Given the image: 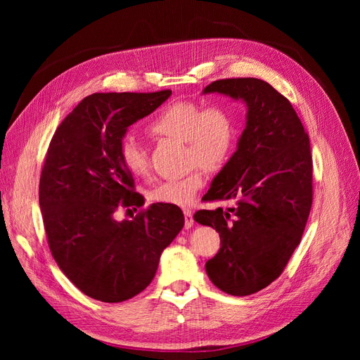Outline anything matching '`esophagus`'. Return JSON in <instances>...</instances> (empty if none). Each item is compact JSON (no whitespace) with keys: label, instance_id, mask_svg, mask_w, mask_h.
Here are the masks:
<instances>
[{"label":"esophagus","instance_id":"esophagus-1","mask_svg":"<svg viewBox=\"0 0 360 360\" xmlns=\"http://www.w3.org/2000/svg\"><path fill=\"white\" fill-rule=\"evenodd\" d=\"M184 213V226L186 228H191L193 225V216H192V210L189 209H184L183 210Z\"/></svg>","mask_w":360,"mask_h":360}]
</instances>
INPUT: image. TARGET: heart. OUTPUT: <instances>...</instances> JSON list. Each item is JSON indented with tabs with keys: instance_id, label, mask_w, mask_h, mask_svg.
<instances>
[{
	"instance_id": "1",
	"label": "heart",
	"mask_w": 360,
	"mask_h": 360,
	"mask_svg": "<svg viewBox=\"0 0 360 360\" xmlns=\"http://www.w3.org/2000/svg\"><path fill=\"white\" fill-rule=\"evenodd\" d=\"M148 132L159 138L183 141L184 158L195 162L189 174L162 181L150 197L160 204L186 207L193 202L204 186L202 168L221 169L230 160L236 146V122L231 111L222 105L204 106L198 102H177L162 110L148 126ZM118 159L135 177L148 174L146 150L135 139L124 138L118 148Z\"/></svg>"
}]
</instances>
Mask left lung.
<instances>
[{
	"label": "left lung",
	"instance_id": "left-lung-1",
	"mask_svg": "<svg viewBox=\"0 0 360 360\" xmlns=\"http://www.w3.org/2000/svg\"><path fill=\"white\" fill-rule=\"evenodd\" d=\"M204 93L248 108L236 153L202 197L234 205L198 210L193 219L221 237V249L205 263L210 281L231 296H249L279 278L302 240L312 205L309 136L290 101L266 81L219 79Z\"/></svg>",
	"mask_w": 360,
	"mask_h": 360
}]
</instances>
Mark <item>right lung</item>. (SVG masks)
<instances>
[{"mask_svg":"<svg viewBox=\"0 0 360 360\" xmlns=\"http://www.w3.org/2000/svg\"><path fill=\"white\" fill-rule=\"evenodd\" d=\"M169 96L171 90L86 96L51 139L39 184L48 245L63 274L91 299L118 303L139 294L184 225L177 205L159 202L132 221L115 219L122 207L129 212L143 202L118 159L120 144L130 124Z\"/></svg>","mask_w":360,"mask_h":360,"instance_id":"add662e5","label":"right lung"}]
</instances>
